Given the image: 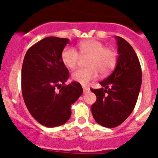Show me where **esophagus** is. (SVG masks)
Wrapping results in <instances>:
<instances>
[{"label":"esophagus","instance_id":"esophagus-1","mask_svg":"<svg viewBox=\"0 0 158 158\" xmlns=\"http://www.w3.org/2000/svg\"><path fill=\"white\" fill-rule=\"evenodd\" d=\"M82 88H83V91L85 93L88 92V91H89V90H90V88H88V87H86V86H83Z\"/></svg>","mask_w":158,"mask_h":158}]
</instances>
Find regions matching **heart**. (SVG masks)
I'll use <instances>...</instances> for the list:
<instances>
[{
    "mask_svg": "<svg viewBox=\"0 0 158 158\" xmlns=\"http://www.w3.org/2000/svg\"><path fill=\"white\" fill-rule=\"evenodd\" d=\"M78 53L72 47H66L61 53L64 65L70 69L77 66L81 57L87 58V68H80L72 73V79L81 85H87L98 77L105 76L112 71L117 62V52L113 49L105 47L104 44L95 40H86L78 44Z\"/></svg>",
    "mask_w": 158,
    "mask_h": 158,
    "instance_id": "b5f03b06",
    "label": "heart"
}]
</instances>
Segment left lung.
Listing matches in <instances>:
<instances>
[{"label": "left lung", "mask_w": 158, "mask_h": 158, "mask_svg": "<svg viewBox=\"0 0 158 158\" xmlns=\"http://www.w3.org/2000/svg\"><path fill=\"white\" fill-rule=\"evenodd\" d=\"M115 39L118 53L116 67L100 82L105 88L91 89L97 97L91 106L93 117L99 125L108 128L118 127L132 113L142 83L140 64L134 49L124 39Z\"/></svg>", "instance_id": "1"}]
</instances>
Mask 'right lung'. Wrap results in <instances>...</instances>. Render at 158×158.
Here are the masks:
<instances>
[{
  "label": "right lung",
  "mask_w": 158,
  "mask_h": 158,
  "mask_svg": "<svg viewBox=\"0 0 158 158\" xmlns=\"http://www.w3.org/2000/svg\"><path fill=\"white\" fill-rule=\"evenodd\" d=\"M67 43L68 39L46 37L31 46L24 58V102L33 118L46 127L67 123L71 115L70 106L83 93L78 82L64 85L69 71L62 62L61 53Z\"/></svg>",
  "instance_id": "add662e5"
}]
</instances>
